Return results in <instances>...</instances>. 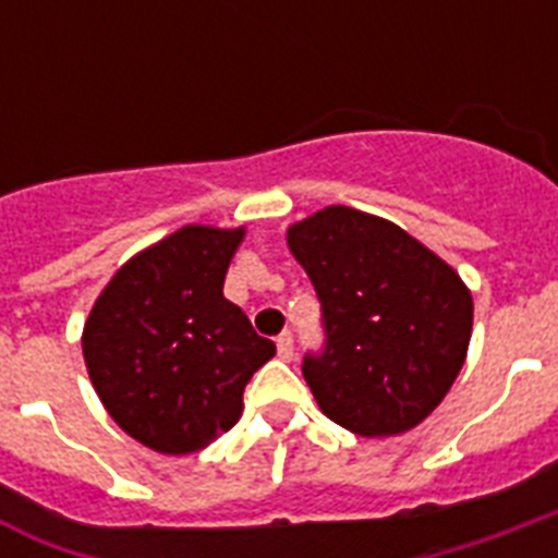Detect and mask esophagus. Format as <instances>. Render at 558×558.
<instances>
[{
  "label": "esophagus",
  "mask_w": 558,
  "mask_h": 558,
  "mask_svg": "<svg viewBox=\"0 0 558 558\" xmlns=\"http://www.w3.org/2000/svg\"><path fill=\"white\" fill-rule=\"evenodd\" d=\"M292 353H295V341H292V332L289 330H283L278 336V356L280 359H292Z\"/></svg>",
  "instance_id": "esophagus-1"
}]
</instances>
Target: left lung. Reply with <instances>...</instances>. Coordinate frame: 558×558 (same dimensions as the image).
<instances>
[{
	"mask_svg": "<svg viewBox=\"0 0 558 558\" xmlns=\"http://www.w3.org/2000/svg\"><path fill=\"white\" fill-rule=\"evenodd\" d=\"M289 248L322 304L324 344L304 379L332 423L388 437L423 423L449 393L472 336V295L388 219L332 205L289 228Z\"/></svg>",
	"mask_w": 558,
	"mask_h": 558,
	"instance_id": "8db88e82",
	"label": "left lung"
}]
</instances>
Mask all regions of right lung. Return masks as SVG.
Segmentation results:
<instances>
[{
	"label": "right lung",
	"instance_id": "right-lung-1",
	"mask_svg": "<svg viewBox=\"0 0 558 558\" xmlns=\"http://www.w3.org/2000/svg\"><path fill=\"white\" fill-rule=\"evenodd\" d=\"M243 228L185 226L118 269L83 327V359L109 416L161 454L205 449L240 420L275 356L222 295Z\"/></svg>",
	"mask_w": 558,
	"mask_h": 558
}]
</instances>
